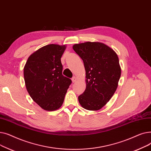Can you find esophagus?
<instances>
[{"label":"esophagus","mask_w":151,"mask_h":151,"mask_svg":"<svg viewBox=\"0 0 151 151\" xmlns=\"http://www.w3.org/2000/svg\"><path fill=\"white\" fill-rule=\"evenodd\" d=\"M71 81H72L73 83H75L76 81V78L75 76H73L72 78H71Z\"/></svg>","instance_id":"34e87169"}]
</instances>
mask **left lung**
Listing matches in <instances>:
<instances>
[{"mask_svg": "<svg viewBox=\"0 0 151 151\" xmlns=\"http://www.w3.org/2000/svg\"><path fill=\"white\" fill-rule=\"evenodd\" d=\"M73 49L82 59L86 74V88L78 97V101L86 109H100L117 88L121 74L117 55L113 49L100 42L75 44Z\"/></svg>", "mask_w": 151, "mask_h": 151, "instance_id": "1", "label": "left lung"}]
</instances>
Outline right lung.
<instances>
[{
    "label": "right lung",
    "instance_id": "add662e5",
    "mask_svg": "<svg viewBox=\"0 0 151 151\" xmlns=\"http://www.w3.org/2000/svg\"><path fill=\"white\" fill-rule=\"evenodd\" d=\"M65 48V45L45 46L30 55L24 68L29 94L46 111L56 110L62 105L71 83L62 75L60 58Z\"/></svg>",
    "mask_w": 151,
    "mask_h": 151
}]
</instances>
